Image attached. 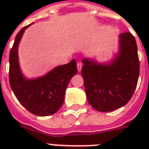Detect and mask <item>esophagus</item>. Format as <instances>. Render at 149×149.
Listing matches in <instances>:
<instances>
[{"label": "esophagus", "mask_w": 149, "mask_h": 149, "mask_svg": "<svg viewBox=\"0 0 149 149\" xmlns=\"http://www.w3.org/2000/svg\"><path fill=\"white\" fill-rule=\"evenodd\" d=\"M77 70H78V71L79 72H80L82 70V63H77Z\"/></svg>", "instance_id": "esophagus-1"}]
</instances>
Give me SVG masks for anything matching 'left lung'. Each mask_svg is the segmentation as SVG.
Returning <instances> with one entry per match:
<instances>
[{
	"mask_svg": "<svg viewBox=\"0 0 149 149\" xmlns=\"http://www.w3.org/2000/svg\"><path fill=\"white\" fill-rule=\"evenodd\" d=\"M81 75L89 104L100 112L120 108L136 89L140 70L138 48L132 33L120 35V53L111 65L83 59Z\"/></svg>",
	"mask_w": 149,
	"mask_h": 149,
	"instance_id": "1",
	"label": "left lung"
}]
</instances>
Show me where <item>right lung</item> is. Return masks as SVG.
<instances>
[{"mask_svg": "<svg viewBox=\"0 0 149 149\" xmlns=\"http://www.w3.org/2000/svg\"><path fill=\"white\" fill-rule=\"evenodd\" d=\"M29 25L17 34L10 51L9 82L17 100L29 112L37 116H49L56 113L63 105L68 84L77 73V62L72 59L38 79H24L18 64L17 47L24 29Z\"/></svg>", "mask_w": 149, "mask_h": 149, "instance_id": "obj_1", "label": "right lung"}]
</instances>
